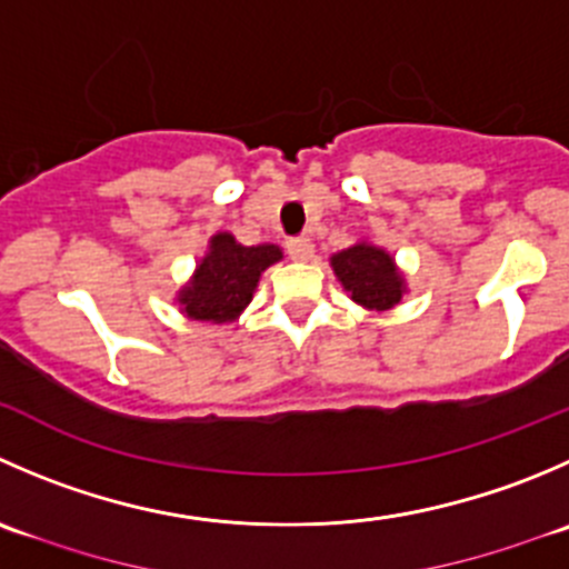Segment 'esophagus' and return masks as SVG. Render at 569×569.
I'll use <instances>...</instances> for the list:
<instances>
[{"label":"esophagus","instance_id":"34e87169","mask_svg":"<svg viewBox=\"0 0 569 569\" xmlns=\"http://www.w3.org/2000/svg\"><path fill=\"white\" fill-rule=\"evenodd\" d=\"M286 250L295 261H308L313 256V241L308 236H295V239L286 241Z\"/></svg>","mask_w":569,"mask_h":569}]
</instances>
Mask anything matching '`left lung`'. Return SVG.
Wrapping results in <instances>:
<instances>
[{"label": "left lung", "instance_id": "8db88e82", "mask_svg": "<svg viewBox=\"0 0 569 569\" xmlns=\"http://www.w3.org/2000/svg\"><path fill=\"white\" fill-rule=\"evenodd\" d=\"M333 272L350 297L367 308H391L402 297V278L391 258L372 244H356L333 256Z\"/></svg>", "mask_w": 569, "mask_h": 569}]
</instances>
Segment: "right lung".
Returning <instances> with one entry per match:
<instances>
[{
    "label": "right lung",
    "instance_id": "obj_1",
    "mask_svg": "<svg viewBox=\"0 0 569 569\" xmlns=\"http://www.w3.org/2000/svg\"><path fill=\"white\" fill-rule=\"evenodd\" d=\"M283 252L274 244L241 247L230 233L211 239V252L197 267L194 280L180 291V306L191 319L230 322L252 300L258 278Z\"/></svg>",
    "mask_w": 569,
    "mask_h": 569
}]
</instances>
